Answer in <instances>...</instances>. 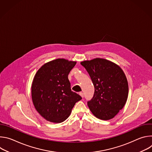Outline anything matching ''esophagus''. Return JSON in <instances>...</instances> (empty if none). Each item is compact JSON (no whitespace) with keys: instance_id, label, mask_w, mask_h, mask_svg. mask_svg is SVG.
I'll list each match as a JSON object with an SVG mask.
<instances>
[{"instance_id":"obj_1","label":"esophagus","mask_w":152,"mask_h":152,"mask_svg":"<svg viewBox=\"0 0 152 152\" xmlns=\"http://www.w3.org/2000/svg\"><path fill=\"white\" fill-rule=\"evenodd\" d=\"M79 95H80L82 98L83 97V93L82 92H80V93H79Z\"/></svg>"}]
</instances>
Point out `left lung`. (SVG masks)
<instances>
[{"mask_svg":"<svg viewBox=\"0 0 152 152\" xmlns=\"http://www.w3.org/2000/svg\"><path fill=\"white\" fill-rule=\"evenodd\" d=\"M80 64L94 86L93 97L87 102L90 111L100 120L114 118L123 109L128 97V82L123 71L116 64L103 58Z\"/></svg>","mask_w":152,"mask_h":152,"instance_id":"left-lung-1","label":"left lung"}]
</instances>
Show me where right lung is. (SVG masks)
I'll list each match as a JSON object with an SVG mask.
<instances>
[{
	"label": "right lung",
	"mask_w": 152,
	"mask_h": 152,
	"mask_svg": "<svg viewBox=\"0 0 152 152\" xmlns=\"http://www.w3.org/2000/svg\"><path fill=\"white\" fill-rule=\"evenodd\" d=\"M76 62L58 58L43 65L32 84L34 105L46 120L61 123L70 115L75 103L82 97L72 91L68 75Z\"/></svg>",
	"instance_id": "obj_1"
}]
</instances>
